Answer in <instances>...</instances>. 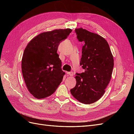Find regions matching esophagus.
Wrapping results in <instances>:
<instances>
[{
    "instance_id": "obj_1",
    "label": "esophagus",
    "mask_w": 134,
    "mask_h": 134,
    "mask_svg": "<svg viewBox=\"0 0 134 134\" xmlns=\"http://www.w3.org/2000/svg\"><path fill=\"white\" fill-rule=\"evenodd\" d=\"M68 74L69 75V76H73V75H74V73L72 72H68Z\"/></svg>"
}]
</instances>
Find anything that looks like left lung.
<instances>
[{
  "mask_svg": "<svg viewBox=\"0 0 134 134\" xmlns=\"http://www.w3.org/2000/svg\"><path fill=\"white\" fill-rule=\"evenodd\" d=\"M77 38L84 42L80 64L85 70L77 74L71 94L80 102L90 104L99 100L112 76L114 60L107 41L102 36L82 28H76Z\"/></svg>",
  "mask_w": 134,
  "mask_h": 134,
  "instance_id": "1",
  "label": "left lung"
}]
</instances>
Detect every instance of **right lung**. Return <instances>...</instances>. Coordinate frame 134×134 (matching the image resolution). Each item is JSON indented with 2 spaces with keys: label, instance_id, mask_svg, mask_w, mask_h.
<instances>
[{
  "label": "right lung",
  "instance_id": "obj_1",
  "mask_svg": "<svg viewBox=\"0 0 134 134\" xmlns=\"http://www.w3.org/2000/svg\"><path fill=\"white\" fill-rule=\"evenodd\" d=\"M72 30H54L32 38L24 51L22 72L28 91L37 99L44 98L55 92L65 74L57 53L60 42Z\"/></svg>",
  "mask_w": 134,
  "mask_h": 134
}]
</instances>
